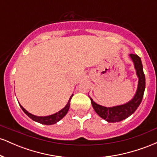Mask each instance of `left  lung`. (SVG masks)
Returning <instances> with one entry per match:
<instances>
[{"instance_id": "obj_1", "label": "left lung", "mask_w": 157, "mask_h": 157, "mask_svg": "<svg viewBox=\"0 0 157 157\" xmlns=\"http://www.w3.org/2000/svg\"><path fill=\"white\" fill-rule=\"evenodd\" d=\"M129 57L132 62L134 63L136 76L139 79L136 93L130 101L125 104H122V105L113 106V107H105V106L100 105L96 103L89 96L91 105H92L95 112L108 122H120L130 117L137 109L139 105L141 103L142 97H143L144 91L145 89V77L143 72L141 58L138 55H134V54H130Z\"/></svg>"}]
</instances>
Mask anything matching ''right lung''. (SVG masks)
<instances>
[{"label":"right lung","instance_id":"add662e5","mask_svg":"<svg viewBox=\"0 0 157 157\" xmlns=\"http://www.w3.org/2000/svg\"><path fill=\"white\" fill-rule=\"evenodd\" d=\"M72 97H73V94L71 95V97H70L67 104H66V106H65L63 109H61L60 111H58V112H56L55 113H53V114L52 115H48V116H44V117L36 116V115L32 114V113H29V111H27L25 109L20 103L19 105L21 106V109H22L23 112L26 113L29 117L31 118L32 120H34V121L37 122H39V123L40 124H44V125H54V124L57 123V122L60 121L61 119H63L65 116H66V113H68V109H69L70 101H71Z\"/></svg>","mask_w":157,"mask_h":157}]
</instances>
